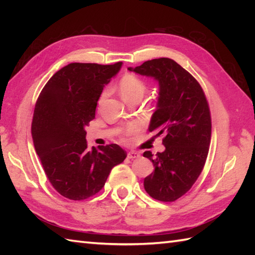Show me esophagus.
<instances>
[{"label": "esophagus", "mask_w": 255, "mask_h": 255, "mask_svg": "<svg viewBox=\"0 0 255 255\" xmlns=\"http://www.w3.org/2000/svg\"><path fill=\"white\" fill-rule=\"evenodd\" d=\"M140 156L139 152H136V151H130V152L128 153V158L129 159H138Z\"/></svg>", "instance_id": "obj_1"}]
</instances>
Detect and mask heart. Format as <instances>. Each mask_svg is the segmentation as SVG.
Returning <instances> with one entry per match:
<instances>
[{
	"mask_svg": "<svg viewBox=\"0 0 255 255\" xmlns=\"http://www.w3.org/2000/svg\"><path fill=\"white\" fill-rule=\"evenodd\" d=\"M145 91H147V85L137 75L132 73L125 74L119 82V92L125 102H130L134 99H142ZM107 92L104 91L101 95V101L104 100ZM138 130V126L136 124H130L126 127V134H131Z\"/></svg>",
	"mask_w": 255,
	"mask_h": 255,
	"instance_id": "obj_1",
	"label": "heart"
}]
</instances>
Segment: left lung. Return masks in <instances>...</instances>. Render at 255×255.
I'll return each instance as SVG.
<instances>
[{"label": "left lung", "mask_w": 255, "mask_h": 255, "mask_svg": "<svg viewBox=\"0 0 255 255\" xmlns=\"http://www.w3.org/2000/svg\"><path fill=\"white\" fill-rule=\"evenodd\" d=\"M128 70L159 83L149 131L156 132L155 137L163 134L165 150L155 155L143 152L154 166L143 186L152 198L174 202L191 189L207 159L211 137L207 100L196 79L172 59H153Z\"/></svg>", "instance_id": "left-lung-1"}]
</instances>
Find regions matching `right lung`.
Instances as JSON below:
<instances>
[{
  "label": "right lung",
  "instance_id": "right-lung-1",
  "mask_svg": "<svg viewBox=\"0 0 255 255\" xmlns=\"http://www.w3.org/2000/svg\"><path fill=\"white\" fill-rule=\"evenodd\" d=\"M122 64L70 63L52 75L36 102L32 141L48 180L63 197L93 196L105 185L113 167L126 159V151L118 144L90 150L85 139V127L95 118L103 89Z\"/></svg>",
  "mask_w": 255,
  "mask_h": 255
}]
</instances>
